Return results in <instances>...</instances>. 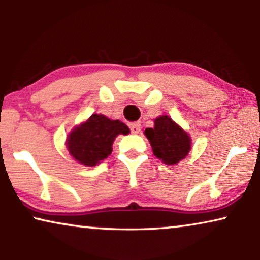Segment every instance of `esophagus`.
<instances>
[{
	"instance_id": "esophagus-1",
	"label": "esophagus",
	"mask_w": 260,
	"mask_h": 260,
	"mask_svg": "<svg viewBox=\"0 0 260 260\" xmlns=\"http://www.w3.org/2000/svg\"><path fill=\"white\" fill-rule=\"evenodd\" d=\"M129 129L131 132L134 134H138L141 129V124L139 122H134V123H129Z\"/></svg>"
}]
</instances>
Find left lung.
Returning a JSON list of instances; mask_svg holds the SVG:
<instances>
[{
  "instance_id": "1",
  "label": "left lung",
  "mask_w": 260,
  "mask_h": 260,
  "mask_svg": "<svg viewBox=\"0 0 260 260\" xmlns=\"http://www.w3.org/2000/svg\"><path fill=\"white\" fill-rule=\"evenodd\" d=\"M145 136L150 140L153 154L165 164H176L190 151L191 140L188 134L166 115L157 117L154 127L145 129Z\"/></svg>"
}]
</instances>
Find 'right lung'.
I'll return each instance as SVG.
<instances>
[{
  "label": "right lung",
  "instance_id": "1",
  "mask_svg": "<svg viewBox=\"0 0 260 260\" xmlns=\"http://www.w3.org/2000/svg\"><path fill=\"white\" fill-rule=\"evenodd\" d=\"M128 132V127L121 121L92 114L69 136L68 150L81 164L95 166L112 153L113 141L117 134Z\"/></svg>",
  "mask_w": 260,
  "mask_h": 260
}]
</instances>
